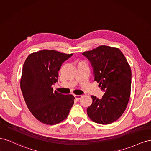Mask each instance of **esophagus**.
<instances>
[{
  "instance_id": "esophagus-1",
  "label": "esophagus",
  "mask_w": 151,
  "mask_h": 151,
  "mask_svg": "<svg viewBox=\"0 0 151 151\" xmlns=\"http://www.w3.org/2000/svg\"><path fill=\"white\" fill-rule=\"evenodd\" d=\"M81 97V96H80V95H75V98L76 101H79V99H80Z\"/></svg>"
}]
</instances>
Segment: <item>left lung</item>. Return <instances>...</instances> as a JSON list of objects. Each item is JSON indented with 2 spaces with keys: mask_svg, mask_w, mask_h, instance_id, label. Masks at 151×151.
Instances as JSON below:
<instances>
[{
  "mask_svg": "<svg viewBox=\"0 0 151 151\" xmlns=\"http://www.w3.org/2000/svg\"><path fill=\"white\" fill-rule=\"evenodd\" d=\"M91 63L94 81L104 92L101 99L92 96V104L87 108L93 122L107 124L116 121L127 106L131 92L132 72L121 50L106 45L82 54Z\"/></svg>",
  "mask_w": 151,
  "mask_h": 151,
  "instance_id": "8db88e82",
  "label": "left lung"
}]
</instances>
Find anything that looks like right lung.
Masks as SVG:
<instances>
[{"label": "right lung", "instance_id": "obj_1", "mask_svg": "<svg viewBox=\"0 0 151 151\" xmlns=\"http://www.w3.org/2000/svg\"><path fill=\"white\" fill-rule=\"evenodd\" d=\"M53 50L29 54L23 64L20 87L29 110L38 121L53 125L63 122L74 104L72 95L54 91L62 64L72 56Z\"/></svg>", "mask_w": 151, "mask_h": 151}]
</instances>
